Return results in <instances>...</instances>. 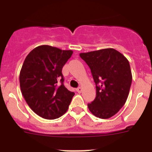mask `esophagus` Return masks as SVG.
<instances>
[{
	"label": "esophagus",
	"mask_w": 152,
	"mask_h": 152,
	"mask_svg": "<svg viewBox=\"0 0 152 152\" xmlns=\"http://www.w3.org/2000/svg\"><path fill=\"white\" fill-rule=\"evenodd\" d=\"M76 91H77V93H79V94H80V93H81L82 92V88H77V89H76Z\"/></svg>",
	"instance_id": "esophagus-1"
}]
</instances>
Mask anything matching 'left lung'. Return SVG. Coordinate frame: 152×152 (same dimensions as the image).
I'll list each match as a JSON object with an SVG mask.
<instances>
[{
  "mask_svg": "<svg viewBox=\"0 0 152 152\" xmlns=\"http://www.w3.org/2000/svg\"><path fill=\"white\" fill-rule=\"evenodd\" d=\"M88 64L96 84V96L89 110L100 119H109L117 113L126 103L132 84L128 59L116 49H100L80 53Z\"/></svg>",
  "mask_w": 152,
  "mask_h": 152,
  "instance_id": "left-lung-1",
  "label": "left lung"
}]
</instances>
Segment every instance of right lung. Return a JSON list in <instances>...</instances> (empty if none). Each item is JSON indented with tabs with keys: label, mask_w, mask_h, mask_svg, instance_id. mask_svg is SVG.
Here are the masks:
<instances>
[{
	"label": "right lung",
	"mask_w": 152,
	"mask_h": 152,
	"mask_svg": "<svg viewBox=\"0 0 152 152\" xmlns=\"http://www.w3.org/2000/svg\"><path fill=\"white\" fill-rule=\"evenodd\" d=\"M72 53V50L42 45L33 49L24 60L20 73L21 92L31 110L44 119L64 115L75 95L63 84L61 73Z\"/></svg>",
	"instance_id": "add662e5"
}]
</instances>
